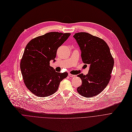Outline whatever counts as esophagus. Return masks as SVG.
<instances>
[{
    "mask_svg": "<svg viewBox=\"0 0 132 132\" xmlns=\"http://www.w3.org/2000/svg\"><path fill=\"white\" fill-rule=\"evenodd\" d=\"M68 76L70 77H75V75H72V74H70V73H68Z\"/></svg>",
    "mask_w": 132,
    "mask_h": 132,
    "instance_id": "1",
    "label": "esophagus"
}]
</instances>
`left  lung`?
Returning a JSON list of instances; mask_svg holds the SVG:
<instances>
[{"label": "left lung", "mask_w": 132, "mask_h": 132, "mask_svg": "<svg viewBox=\"0 0 132 132\" xmlns=\"http://www.w3.org/2000/svg\"><path fill=\"white\" fill-rule=\"evenodd\" d=\"M73 37L80 47L82 62L89 65L88 74L77 75L82 85L77 90L86 98L96 96L109 82L114 66L113 58L106 42L99 37L86 32L75 33Z\"/></svg>", "instance_id": "obj_1"}]
</instances>
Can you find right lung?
I'll return each mask as SVG.
<instances>
[{"mask_svg":"<svg viewBox=\"0 0 132 132\" xmlns=\"http://www.w3.org/2000/svg\"><path fill=\"white\" fill-rule=\"evenodd\" d=\"M70 33L51 32L31 40L27 45L20 62V69L27 88L39 97L51 96L57 90L66 72H56L50 65L55 62L56 52Z\"/></svg>","mask_w":132,"mask_h":132,"instance_id":"obj_1","label":"right lung"}]
</instances>
